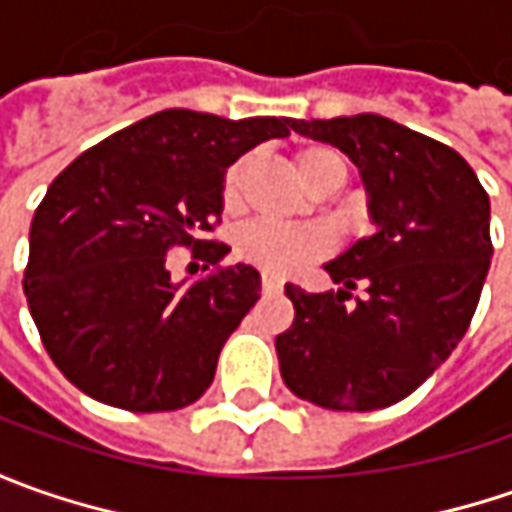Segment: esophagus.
I'll return each instance as SVG.
<instances>
[{
	"label": "esophagus",
	"mask_w": 512,
	"mask_h": 512,
	"mask_svg": "<svg viewBox=\"0 0 512 512\" xmlns=\"http://www.w3.org/2000/svg\"><path fill=\"white\" fill-rule=\"evenodd\" d=\"M262 290H265V293H279V290H282V282H279L276 276L265 273V276H262Z\"/></svg>",
	"instance_id": "esophagus-1"
}]
</instances>
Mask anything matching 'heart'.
I'll return each instance as SVG.
<instances>
[{"instance_id": "b5f03b06", "label": "heart", "mask_w": 512, "mask_h": 512, "mask_svg": "<svg viewBox=\"0 0 512 512\" xmlns=\"http://www.w3.org/2000/svg\"><path fill=\"white\" fill-rule=\"evenodd\" d=\"M336 162H342L330 148H302L296 150L293 165L299 170V176L307 185L316 187L327 176V170ZM247 168L250 159H236L225 173L222 182V202L227 210L239 207L242 202V190H245ZM333 245L330 233L322 225H273V222H250L236 233V250L239 256L247 259L250 265L262 267L267 273H296L313 259L325 256Z\"/></svg>"}]
</instances>
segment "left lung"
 Instances as JSON below:
<instances>
[{
	"instance_id": "1",
	"label": "left lung",
	"mask_w": 512,
	"mask_h": 512,
	"mask_svg": "<svg viewBox=\"0 0 512 512\" xmlns=\"http://www.w3.org/2000/svg\"><path fill=\"white\" fill-rule=\"evenodd\" d=\"M359 168L373 233L325 270L339 290L285 285L296 319L276 336L285 384L327 410L402 402L456 350L490 270V199L442 142L376 113L293 119ZM365 287L350 306L349 290Z\"/></svg>"
}]
</instances>
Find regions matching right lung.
Returning <instances> with one entry per match:
<instances>
[{
    "instance_id": "obj_1",
    "label": "right lung",
    "mask_w": 512,
    "mask_h": 512,
    "mask_svg": "<svg viewBox=\"0 0 512 512\" xmlns=\"http://www.w3.org/2000/svg\"><path fill=\"white\" fill-rule=\"evenodd\" d=\"M290 122L170 108L108 136L53 179L30 222L25 296L68 382L133 413L179 410L205 393L262 276L233 265L173 282L165 256L176 245L207 265L225 256L230 247L202 233L222 216L227 168L290 136Z\"/></svg>"
}]
</instances>
